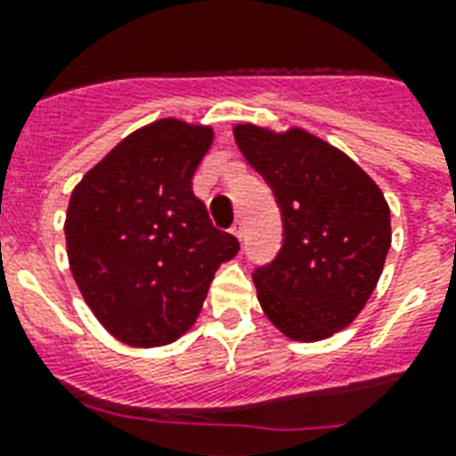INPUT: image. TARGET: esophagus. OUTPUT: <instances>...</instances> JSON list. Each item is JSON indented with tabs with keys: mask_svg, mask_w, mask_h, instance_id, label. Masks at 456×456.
I'll use <instances>...</instances> for the list:
<instances>
[{
	"mask_svg": "<svg viewBox=\"0 0 456 456\" xmlns=\"http://www.w3.org/2000/svg\"><path fill=\"white\" fill-rule=\"evenodd\" d=\"M232 232H234L236 239H243V220H236L234 227H232Z\"/></svg>",
	"mask_w": 456,
	"mask_h": 456,
	"instance_id": "esophagus-1",
	"label": "esophagus"
}]
</instances>
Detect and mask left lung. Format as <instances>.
Instances as JSON below:
<instances>
[{
    "label": "left lung",
    "mask_w": 456,
    "mask_h": 456,
    "mask_svg": "<svg viewBox=\"0 0 456 456\" xmlns=\"http://www.w3.org/2000/svg\"><path fill=\"white\" fill-rule=\"evenodd\" d=\"M236 144L277 199L284 241L256 267L257 300L293 340L346 329L374 293L390 248V208L376 182L310 132L236 125Z\"/></svg>",
    "instance_id": "1"
}]
</instances>
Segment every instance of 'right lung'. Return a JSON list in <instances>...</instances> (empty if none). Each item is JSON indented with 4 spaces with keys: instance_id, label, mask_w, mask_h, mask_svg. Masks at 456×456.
<instances>
[{
    "instance_id": "add662e5",
    "label": "right lung",
    "mask_w": 456,
    "mask_h": 456,
    "mask_svg": "<svg viewBox=\"0 0 456 456\" xmlns=\"http://www.w3.org/2000/svg\"><path fill=\"white\" fill-rule=\"evenodd\" d=\"M213 130L163 118L132 132L75 186L70 272L94 317L127 346L177 340L196 322L236 236L213 227L193 172Z\"/></svg>"
}]
</instances>
